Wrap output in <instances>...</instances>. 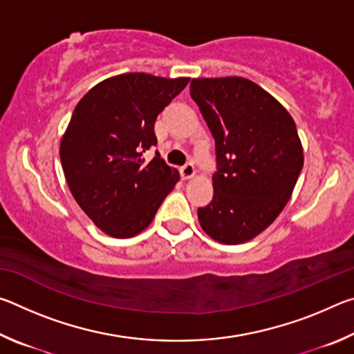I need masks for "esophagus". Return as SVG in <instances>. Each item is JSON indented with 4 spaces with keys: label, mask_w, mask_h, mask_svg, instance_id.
<instances>
[{
    "label": "esophagus",
    "mask_w": 354,
    "mask_h": 354,
    "mask_svg": "<svg viewBox=\"0 0 354 354\" xmlns=\"http://www.w3.org/2000/svg\"><path fill=\"white\" fill-rule=\"evenodd\" d=\"M181 178L183 179H190L192 176L195 175V169H194V164L192 162H189V164H185L184 167H181Z\"/></svg>",
    "instance_id": "1"
}]
</instances>
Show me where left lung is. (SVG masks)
Returning a JSON list of instances; mask_svg holds the SVG:
<instances>
[{"label": "left lung", "instance_id": "obj_1", "mask_svg": "<svg viewBox=\"0 0 354 354\" xmlns=\"http://www.w3.org/2000/svg\"><path fill=\"white\" fill-rule=\"evenodd\" d=\"M190 97L217 154L214 196L198 207L200 225L220 243L248 242L283 211L303 169L295 122L278 100L245 77H196Z\"/></svg>", "mask_w": 354, "mask_h": 354}]
</instances>
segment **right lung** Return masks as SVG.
Segmentation results:
<instances>
[{
  "label": "right lung",
  "instance_id": "add662e5",
  "mask_svg": "<svg viewBox=\"0 0 354 354\" xmlns=\"http://www.w3.org/2000/svg\"><path fill=\"white\" fill-rule=\"evenodd\" d=\"M189 77L123 73L92 87L76 104L61 140V162L71 195L101 231L127 239L151 223L179 181L156 147L154 122Z\"/></svg>",
  "mask_w": 354,
  "mask_h": 354
}]
</instances>
